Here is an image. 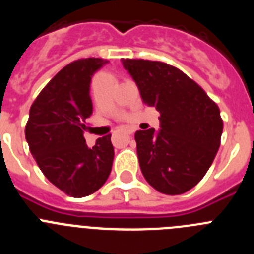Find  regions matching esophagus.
I'll return each mask as SVG.
<instances>
[{
  "label": "esophagus",
  "mask_w": 254,
  "mask_h": 254,
  "mask_svg": "<svg viewBox=\"0 0 254 254\" xmlns=\"http://www.w3.org/2000/svg\"><path fill=\"white\" fill-rule=\"evenodd\" d=\"M134 132V129H128V131H127V133L128 134H132Z\"/></svg>",
  "instance_id": "1"
}]
</instances>
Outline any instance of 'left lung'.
Masks as SVG:
<instances>
[{
  "label": "left lung",
  "mask_w": 254,
  "mask_h": 254,
  "mask_svg": "<svg viewBox=\"0 0 254 254\" xmlns=\"http://www.w3.org/2000/svg\"><path fill=\"white\" fill-rule=\"evenodd\" d=\"M142 102L160 113V129L134 133L141 172L160 193L182 194L198 183L214 161L223 133L216 103L177 67L122 60Z\"/></svg>",
  "instance_id": "left-lung-1"
}]
</instances>
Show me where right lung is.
<instances>
[{"mask_svg": "<svg viewBox=\"0 0 254 254\" xmlns=\"http://www.w3.org/2000/svg\"><path fill=\"white\" fill-rule=\"evenodd\" d=\"M108 64L85 58L67 64L40 91L25 127L33 158L52 185L71 197L99 190L111 174L114 149L111 134L89 147L84 138L86 120L93 114L90 82Z\"/></svg>", "mask_w": 254, "mask_h": 254, "instance_id": "add662e5", "label": "right lung"}]
</instances>
